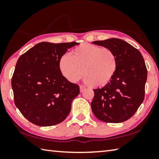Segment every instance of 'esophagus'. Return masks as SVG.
<instances>
[{"instance_id": "obj_1", "label": "esophagus", "mask_w": 159, "mask_h": 159, "mask_svg": "<svg viewBox=\"0 0 159 159\" xmlns=\"http://www.w3.org/2000/svg\"><path fill=\"white\" fill-rule=\"evenodd\" d=\"M85 90V88L84 87V86H83V85H80V93L83 92V91H84Z\"/></svg>"}]
</instances>
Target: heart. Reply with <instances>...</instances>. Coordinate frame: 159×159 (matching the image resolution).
Instances as JSON below:
<instances>
[{
  "label": "heart",
  "instance_id": "obj_1",
  "mask_svg": "<svg viewBox=\"0 0 159 159\" xmlns=\"http://www.w3.org/2000/svg\"><path fill=\"white\" fill-rule=\"evenodd\" d=\"M117 59L111 50L84 43L59 60V69L64 78L76 83L86 75L85 83L99 87L107 85L114 76Z\"/></svg>",
  "mask_w": 159,
  "mask_h": 159
}]
</instances>
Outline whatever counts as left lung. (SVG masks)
I'll use <instances>...</instances> for the list:
<instances>
[{
	"label": "left lung",
	"instance_id": "left-lung-1",
	"mask_svg": "<svg viewBox=\"0 0 159 159\" xmlns=\"http://www.w3.org/2000/svg\"><path fill=\"white\" fill-rule=\"evenodd\" d=\"M93 44L111 50L117 59L114 76L102 88L94 89L91 109L99 120L121 123L131 118L143 102L147 70L140 52L119 39L96 41Z\"/></svg>",
	"mask_w": 159,
	"mask_h": 159
}]
</instances>
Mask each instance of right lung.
Wrapping results in <instances>:
<instances>
[{"label": "right lung", "mask_w": 159, "mask_h": 159, "mask_svg": "<svg viewBox=\"0 0 159 159\" xmlns=\"http://www.w3.org/2000/svg\"><path fill=\"white\" fill-rule=\"evenodd\" d=\"M76 42L35 45L18 59L12 78L16 107L29 121L39 126L62 122L71 111L79 86L61 74L59 60Z\"/></svg>", "instance_id": "right-lung-1"}]
</instances>
